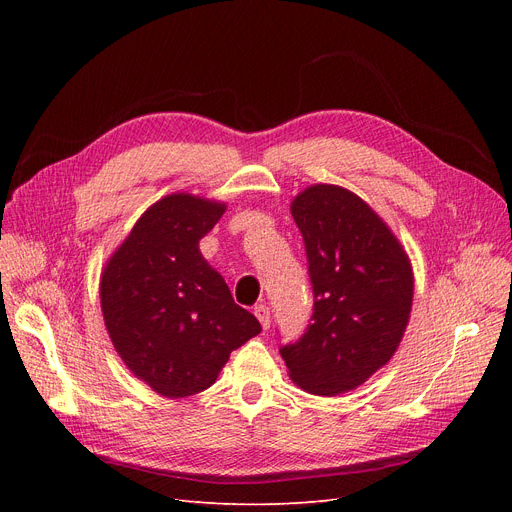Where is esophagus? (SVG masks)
<instances>
[{"label": "esophagus", "instance_id": "34e87169", "mask_svg": "<svg viewBox=\"0 0 512 512\" xmlns=\"http://www.w3.org/2000/svg\"><path fill=\"white\" fill-rule=\"evenodd\" d=\"M255 315H257L263 330L270 328V309H267L265 305H255Z\"/></svg>", "mask_w": 512, "mask_h": 512}]
</instances>
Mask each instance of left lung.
<instances>
[{
	"label": "left lung",
	"mask_w": 512,
	"mask_h": 512,
	"mask_svg": "<svg viewBox=\"0 0 512 512\" xmlns=\"http://www.w3.org/2000/svg\"><path fill=\"white\" fill-rule=\"evenodd\" d=\"M290 211L305 242L313 315L280 355L299 388L336 396L396 353L413 307V267L380 215L342 186L313 184Z\"/></svg>",
	"instance_id": "1"
}]
</instances>
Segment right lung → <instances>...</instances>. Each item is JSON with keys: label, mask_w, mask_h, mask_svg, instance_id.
<instances>
[{"label": "right lung", "mask_w": 512, "mask_h": 512, "mask_svg": "<svg viewBox=\"0 0 512 512\" xmlns=\"http://www.w3.org/2000/svg\"><path fill=\"white\" fill-rule=\"evenodd\" d=\"M226 203L174 193L153 203L105 263L99 297L107 334L151 390H207L230 353L261 332L199 251Z\"/></svg>", "instance_id": "obj_1"}]
</instances>
